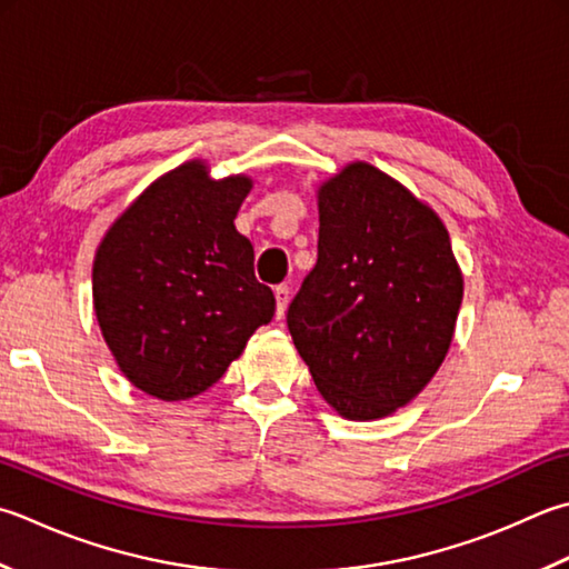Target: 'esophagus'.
Returning a JSON list of instances; mask_svg holds the SVG:
<instances>
[{
    "label": "esophagus",
    "mask_w": 569,
    "mask_h": 569,
    "mask_svg": "<svg viewBox=\"0 0 569 569\" xmlns=\"http://www.w3.org/2000/svg\"><path fill=\"white\" fill-rule=\"evenodd\" d=\"M273 296H276V318H283L286 306H288V296H291V288H288L286 283L276 286L273 288Z\"/></svg>",
    "instance_id": "esophagus-1"
}]
</instances>
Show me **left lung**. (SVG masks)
I'll use <instances>...</instances> for the list:
<instances>
[{
	"label": "left lung",
	"instance_id": "8db88e82",
	"mask_svg": "<svg viewBox=\"0 0 569 569\" xmlns=\"http://www.w3.org/2000/svg\"><path fill=\"white\" fill-rule=\"evenodd\" d=\"M318 214V263L288 306V330L340 417L382 419L447 358L463 276L437 211L372 164L322 182Z\"/></svg>",
	"mask_w": 569,
	"mask_h": 569
}]
</instances>
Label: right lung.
<instances>
[{
  "label": "right lung",
  "instance_id": "1",
  "mask_svg": "<svg viewBox=\"0 0 569 569\" xmlns=\"http://www.w3.org/2000/svg\"><path fill=\"white\" fill-rule=\"evenodd\" d=\"M249 192V177L211 180L202 160L184 162L144 189L100 241L98 326L144 395H202L271 322L276 298L256 281L251 241L233 227Z\"/></svg>",
  "mask_w": 569,
  "mask_h": 569
}]
</instances>
